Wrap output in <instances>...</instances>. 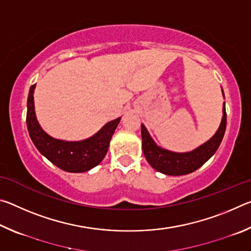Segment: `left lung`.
I'll return each instance as SVG.
<instances>
[{"mask_svg": "<svg viewBox=\"0 0 251 251\" xmlns=\"http://www.w3.org/2000/svg\"><path fill=\"white\" fill-rule=\"evenodd\" d=\"M222 92L225 97L223 90ZM226 106L224 103L222 122L214 136L195 150L185 152L172 151L158 146L148 133L145 125L142 124V146L144 155L148 164L157 172L172 176L187 175L201 167L218 150L224 138L225 130H226Z\"/></svg>", "mask_w": 251, "mask_h": 251, "instance_id": "8db88e82", "label": "left lung"}]
</instances>
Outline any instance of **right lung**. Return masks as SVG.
<instances>
[{"label":"right lung","instance_id":"add662e5","mask_svg":"<svg viewBox=\"0 0 251 251\" xmlns=\"http://www.w3.org/2000/svg\"><path fill=\"white\" fill-rule=\"evenodd\" d=\"M35 86L36 84L32 85L28 92L26 125L37 151L55 166L69 173H84L97 166L108 151L109 142L121 117L106 123L96 134L83 141L69 142L54 138L42 128L36 118L33 96Z\"/></svg>","mask_w":251,"mask_h":251}]
</instances>
